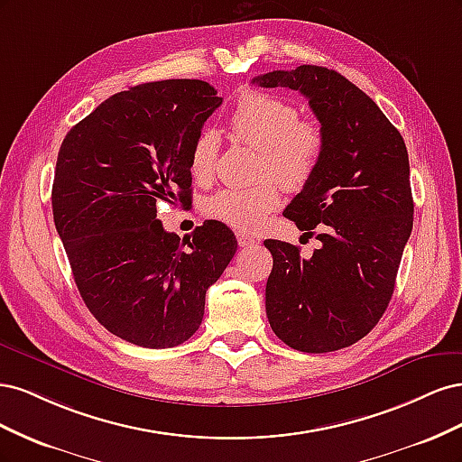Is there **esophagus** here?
<instances>
[{
  "instance_id": "34e87169",
  "label": "esophagus",
  "mask_w": 462,
  "mask_h": 462,
  "mask_svg": "<svg viewBox=\"0 0 462 462\" xmlns=\"http://www.w3.org/2000/svg\"><path fill=\"white\" fill-rule=\"evenodd\" d=\"M236 243H239V246H253L256 243V239L253 235H248L245 231H236Z\"/></svg>"
}]
</instances>
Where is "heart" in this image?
<instances>
[{
    "label": "heart",
    "instance_id": "1",
    "mask_svg": "<svg viewBox=\"0 0 462 462\" xmlns=\"http://www.w3.org/2000/svg\"><path fill=\"white\" fill-rule=\"evenodd\" d=\"M229 133L260 152L258 175L265 177L253 187L221 189L206 202V214L221 223L258 231L273 209L282 204V182L299 190L316 175L326 153V133L316 121L300 119V109L283 97L246 90L239 96L231 116ZM217 134L202 129L194 138L189 171L197 183H208L214 175Z\"/></svg>",
    "mask_w": 462,
    "mask_h": 462
}]
</instances>
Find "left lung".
<instances>
[{
	"label": "left lung",
	"instance_id": "1",
	"mask_svg": "<svg viewBox=\"0 0 462 462\" xmlns=\"http://www.w3.org/2000/svg\"><path fill=\"white\" fill-rule=\"evenodd\" d=\"M309 97L326 153L283 216L321 243L310 258L268 239L273 268L265 314L273 333L302 353H331L368 335L395 289L412 231L409 153L370 96L333 69L300 65L253 79Z\"/></svg>",
	"mask_w": 462,
	"mask_h": 462
}]
</instances>
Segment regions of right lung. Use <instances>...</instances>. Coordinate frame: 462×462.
I'll use <instances>...</instances> for the list:
<instances>
[{
  "mask_svg": "<svg viewBox=\"0 0 462 462\" xmlns=\"http://www.w3.org/2000/svg\"><path fill=\"white\" fill-rule=\"evenodd\" d=\"M221 102L204 80L146 82L109 96L63 138L55 229L92 316L133 345L192 337L208 287L236 253L221 221L180 241L158 219L160 202L190 204V148Z\"/></svg>",
  "mask_w": 462,
  "mask_h": 462,
  "instance_id": "add662e5",
  "label": "right lung"
}]
</instances>
